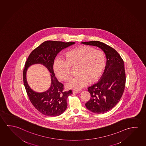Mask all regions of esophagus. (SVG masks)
<instances>
[{"label":"esophagus","mask_w":146,"mask_h":146,"mask_svg":"<svg viewBox=\"0 0 146 146\" xmlns=\"http://www.w3.org/2000/svg\"><path fill=\"white\" fill-rule=\"evenodd\" d=\"M73 92L74 93V94H78V93H79V91H77V90H73Z\"/></svg>","instance_id":"34e87169"}]
</instances>
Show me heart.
Returning a JSON list of instances; mask_svg holds the SVG:
<instances>
[{
  "instance_id": "1",
  "label": "heart",
  "mask_w": 146,
  "mask_h": 146,
  "mask_svg": "<svg viewBox=\"0 0 146 146\" xmlns=\"http://www.w3.org/2000/svg\"><path fill=\"white\" fill-rule=\"evenodd\" d=\"M105 66L103 52L90 46H83L65 54V59L58 56L54 61V69L57 76L67 80L70 76L71 66L76 67L77 75L70 79L66 86L73 90H81L90 82L97 81Z\"/></svg>"
}]
</instances>
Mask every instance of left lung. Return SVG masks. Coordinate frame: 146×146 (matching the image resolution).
Segmentation results:
<instances>
[{"mask_svg": "<svg viewBox=\"0 0 146 146\" xmlns=\"http://www.w3.org/2000/svg\"><path fill=\"white\" fill-rule=\"evenodd\" d=\"M81 43L99 47L105 54L104 72L97 83L88 88L91 98L85 106L94 113L106 112L116 105L123 93L126 81L123 61L115 49L100 41Z\"/></svg>", "mask_w": 146, "mask_h": 146, "instance_id": "1", "label": "left lung"}]
</instances>
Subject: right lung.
<instances>
[{
	"mask_svg": "<svg viewBox=\"0 0 146 146\" xmlns=\"http://www.w3.org/2000/svg\"><path fill=\"white\" fill-rule=\"evenodd\" d=\"M75 42L46 41L34 49L25 63L23 71V81L30 101L38 111L48 116H58L65 112L67 107V99L72 94L70 90L64 92V85L55 76L54 72V60L57 54ZM41 64L47 68L51 73V83L49 88L44 92H36L30 88L27 82V69L32 65Z\"/></svg>",
	"mask_w": 146,
	"mask_h": 146,
	"instance_id": "1",
	"label": "right lung"
}]
</instances>
